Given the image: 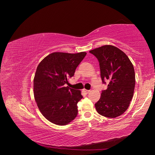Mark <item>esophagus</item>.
<instances>
[{
  "instance_id": "obj_1",
  "label": "esophagus",
  "mask_w": 155,
  "mask_h": 155,
  "mask_svg": "<svg viewBox=\"0 0 155 155\" xmlns=\"http://www.w3.org/2000/svg\"><path fill=\"white\" fill-rule=\"evenodd\" d=\"M83 91L84 93L87 94V93H89V92H90V90H86V89H83Z\"/></svg>"
}]
</instances>
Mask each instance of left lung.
<instances>
[{
    "label": "left lung",
    "instance_id": "left-lung-1",
    "mask_svg": "<svg viewBox=\"0 0 155 155\" xmlns=\"http://www.w3.org/2000/svg\"><path fill=\"white\" fill-rule=\"evenodd\" d=\"M99 62L103 83H108L95 104L99 114L115 118L128 108L135 87L134 69L124 51L113 45H104L90 51Z\"/></svg>",
    "mask_w": 155,
    "mask_h": 155
}]
</instances>
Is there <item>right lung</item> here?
<instances>
[{
	"label": "right lung",
	"mask_w": 155,
	"mask_h": 155,
	"mask_svg": "<svg viewBox=\"0 0 155 155\" xmlns=\"http://www.w3.org/2000/svg\"><path fill=\"white\" fill-rule=\"evenodd\" d=\"M86 52H54L45 57L36 69L33 80L34 97L46 119L59 126L67 125L78 115L77 104L83 98L81 91L65 84L74 75Z\"/></svg>",
	"instance_id": "add662e5"
}]
</instances>
